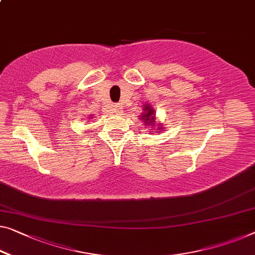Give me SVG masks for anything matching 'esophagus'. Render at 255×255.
<instances>
[{
  "label": "esophagus",
  "mask_w": 255,
  "mask_h": 255,
  "mask_svg": "<svg viewBox=\"0 0 255 255\" xmlns=\"http://www.w3.org/2000/svg\"><path fill=\"white\" fill-rule=\"evenodd\" d=\"M121 111H123V109H121V106L119 104H116L112 106V112L116 113V115H120Z\"/></svg>",
  "instance_id": "esophagus-1"
}]
</instances>
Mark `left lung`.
Segmentation results:
<instances>
[{
  "mask_svg": "<svg viewBox=\"0 0 255 255\" xmlns=\"http://www.w3.org/2000/svg\"><path fill=\"white\" fill-rule=\"evenodd\" d=\"M144 112L142 115V118L140 119L144 120V123H145V125H149V126H152L154 127L155 125V113L153 111V109H152V106H150L149 104H145L144 105ZM160 129H162L161 127H159Z\"/></svg>",
  "mask_w": 255,
  "mask_h": 255,
  "instance_id": "left-lung-1",
  "label": "left lung"
}]
</instances>
